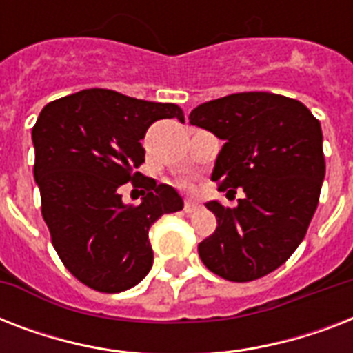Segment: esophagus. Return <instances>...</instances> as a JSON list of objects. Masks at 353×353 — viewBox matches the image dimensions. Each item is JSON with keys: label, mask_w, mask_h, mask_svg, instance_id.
Instances as JSON below:
<instances>
[{"label": "esophagus", "mask_w": 353, "mask_h": 353, "mask_svg": "<svg viewBox=\"0 0 353 353\" xmlns=\"http://www.w3.org/2000/svg\"><path fill=\"white\" fill-rule=\"evenodd\" d=\"M199 205L194 201V199H187L185 201V212H194V210H198Z\"/></svg>", "instance_id": "1"}]
</instances>
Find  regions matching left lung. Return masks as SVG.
Masks as SVG:
<instances>
[{
    "label": "left lung",
    "instance_id": "8db88e82",
    "mask_svg": "<svg viewBox=\"0 0 353 353\" xmlns=\"http://www.w3.org/2000/svg\"><path fill=\"white\" fill-rule=\"evenodd\" d=\"M188 121L225 141L210 176L220 190L245 192L234 209L205 203L218 227L198 245L199 258L231 282L265 276L301 245L317 209L326 174L321 122L302 102L262 91L199 104Z\"/></svg>",
    "mask_w": 353,
    "mask_h": 353
}]
</instances>
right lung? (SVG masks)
<instances>
[{
  "label": "right lung",
  "mask_w": 353,
  "mask_h": 353,
  "mask_svg": "<svg viewBox=\"0 0 353 353\" xmlns=\"http://www.w3.org/2000/svg\"><path fill=\"white\" fill-rule=\"evenodd\" d=\"M159 119L183 122L185 115L177 104L93 88L49 102L32 128L34 181L52 245L63 265L97 291L137 285L154 263L150 227L183 209L176 188L154 179L137 207L119 194L141 176V139Z\"/></svg>",
  "instance_id": "add662e5"
}]
</instances>
